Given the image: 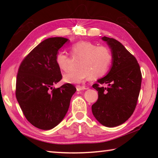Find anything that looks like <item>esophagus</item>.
Here are the masks:
<instances>
[{"label":"esophagus","instance_id":"1","mask_svg":"<svg viewBox=\"0 0 158 158\" xmlns=\"http://www.w3.org/2000/svg\"><path fill=\"white\" fill-rule=\"evenodd\" d=\"M76 89H77V91H80V90H85V89H87L86 88H85V86H81V85H77L76 86Z\"/></svg>","mask_w":158,"mask_h":158}]
</instances>
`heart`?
I'll use <instances>...</instances> for the list:
<instances>
[{"mask_svg":"<svg viewBox=\"0 0 158 158\" xmlns=\"http://www.w3.org/2000/svg\"><path fill=\"white\" fill-rule=\"evenodd\" d=\"M70 52L80 58L77 65L78 68L63 75L64 81L69 84H79L89 77L98 79L105 76L110 68L112 53L105 46H97L89 41H79L70 47ZM55 61L60 70L68 69V56L66 53L58 52Z\"/></svg>","mask_w":158,"mask_h":158,"instance_id":"b5f03b06","label":"heart"}]
</instances>
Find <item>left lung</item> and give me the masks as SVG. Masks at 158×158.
Masks as SVG:
<instances>
[{
    "label": "left lung",
    "instance_id": "obj_1",
    "mask_svg": "<svg viewBox=\"0 0 158 158\" xmlns=\"http://www.w3.org/2000/svg\"><path fill=\"white\" fill-rule=\"evenodd\" d=\"M111 49L112 65L103 78L93 85L98 99L92 105L93 116L104 126L121 125L132 116L139 95L141 73L137 59L121 42L114 38L102 37ZM106 83V87L99 84Z\"/></svg>",
    "mask_w": 158,
    "mask_h": 158
}]
</instances>
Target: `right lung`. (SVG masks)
<instances>
[{"label":"right lung","mask_w":158,"mask_h":158,"mask_svg":"<svg viewBox=\"0 0 158 158\" xmlns=\"http://www.w3.org/2000/svg\"><path fill=\"white\" fill-rule=\"evenodd\" d=\"M68 39L50 37L40 42L22 60L16 82V98L26 119L39 129L49 130L62 121L76 88L65 84L53 85L62 74L56 56Z\"/></svg>","instance_id":"add662e5"}]
</instances>
